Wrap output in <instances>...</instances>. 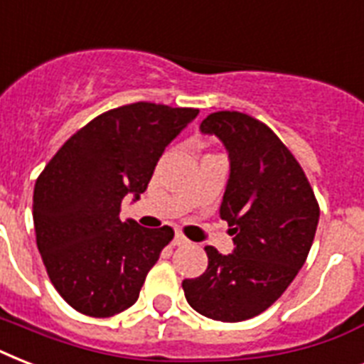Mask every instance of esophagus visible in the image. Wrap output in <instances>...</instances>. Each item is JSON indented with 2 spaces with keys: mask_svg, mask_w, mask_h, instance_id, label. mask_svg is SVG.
Segmentation results:
<instances>
[{
  "mask_svg": "<svg viewBox=\"0 0 364 364\" xmlns=\"http://www.w3.org/2000/svg\"><path fill=\"white\" fill-rule=\"evenodd\" d=\"M185 243H188V240L185 238V234L177 230L176 238H173V245H185Z\"/></svg>",
  "mask_w": 364,
  "mask_h": 364,
  "instance_id": "esophagus-1",
  "label": "esophagus"
}]
</instances>
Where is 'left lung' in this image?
Returning a JSON list of instances; mask_svg holds the SVG:
<instances>
[{
    "label": "left lung",
    "instance_id": "obj_1",
    "mask_svg": "<svg viewBox=\"0 0 364 364\" xmlns=\"http://www.w3.org/2000/svg\"><path fill=\"white\" fill-rule=\"evenodd\" d=\"M230 156L219 215L234 253L205 245L208 268L183 282L191 308L215 321L238 323L276 302L310 253L319 204L302 166L270 126L240 111H217L200 124Z\"/></svg>",
    "mask_w": 364,
    "mask_h": 364
}]
</instances>
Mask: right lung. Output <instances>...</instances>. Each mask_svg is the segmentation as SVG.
Wrapping results in <instances>:
<instances>
[{
  "label": "right lung",
  "instance_id": "right-lung-1",
  "mask_svg": "<svg viewBox=\"0 0 364 364\" xmlns=\"http://www.w3.org/2000/svg\"><path fill=\"white\" fill-rule=\"evenodd\" d=\"M198 115L153 102L121 105L77 130L48 160L33 188V227L60 296L90 317L136 304L171 227L121 221L126 194L147 188L166 145Z\"/></svg>",
  "mask_w": 364,
  "mask_h": 364
}]
</instances>
